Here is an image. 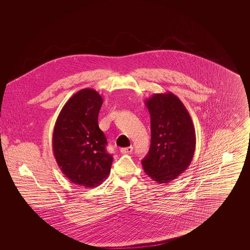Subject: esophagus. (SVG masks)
<instances>
[{
  "mask_svg": "<svg viewBox=\"0 0 250 250\" xmlns=\"http://www.w3.org/2000/svg\"><path fill=\"white\" fill-rule=\"evenodd\" d=\"M120 151L122 154H130L131 152L133 151V147L129 146V147H125V148H121Z\"/></svg>",
  "mask_w": 250,
  "mask_h": 250,
  "instance_id": "esophagus-1",
  "label": "esophagus"
}]
</instances>
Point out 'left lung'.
<instances>
[{
  "mask_svg": "<svg viewBox=\"0 0 250 250\" xmlns=\"http://www.w3.org/2000/svg\"><path fill=\"white\" fill-rule=\"evenodd\" d=\"M151 116V145L142 160L145 173L159 184L179 177L190 165L195 128L188 109L170 92L145 100Z\"/></svg>",
  "mask_w": 250,
  "mask_h": 250,
  "instance_id": "left-lung-1",
  "label": "left lung"
}]
</instances>
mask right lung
<instances>
[{
	"label": "right lung",
	"instance_id": "obj_1",
	"mask_svg": "<svg viewBox=\"0 0 250 250\" xmlns=\"http://www.w3.org/2000/svg\"><path fill=\"white\" fill-rule=\"evenodd\" d=\"M103 98L86 88L71 96L60 111L52 135L54 157L62 172L78 186L98 187L110 172L112 155L98 126Z\"/></svg>",
	"mask_w": 250,
	"mask_h": 250
}]
</instances>
